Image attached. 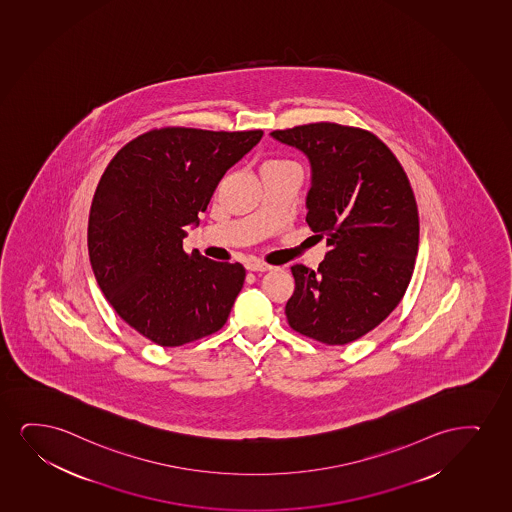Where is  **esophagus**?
Returning a JSON list of instances; mask_svg holds the SVG:
<instances>
[{"instance_id":"34e87169","label":"esophagus","mask_w":512,"mask_h":512,"mask_svg":"<svg viewBox=\"0 0 512 512\" xmlns=\"http://www.w3.org/2000/svg\"><path fill=\"white\" fill-rule=\"evenodd\" d=\"M246 269L252 271V273H266V271H271L273 266L264 264V262H250V264H246Z\"/></svg>"}]
</instances>
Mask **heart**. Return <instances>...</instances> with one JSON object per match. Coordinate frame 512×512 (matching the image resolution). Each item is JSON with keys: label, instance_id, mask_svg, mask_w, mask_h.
<instances>
[{"label": "heart", "instance_id": "obj_1", "mask_svg": "<svg viewBox=\"0 0 512 512\" xmlns=\"http://www.w3.org/2000/svg\"><path fill=\"white\" fill-rule=\"evenodd\" d=\"M283 166H292L286 161H269L266 165L262 166V170H271V168H283Z\"/></svg>", "mask_w": 512, "mask_h": 512}]
</instances>
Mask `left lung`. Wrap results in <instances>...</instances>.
Masks as SVG:
<instances>
[{
    "mask_svg": "<svg viewBox=\"0 0 512 512\" xmlns=\"http://www.w3.org/2000/svg\"><path fill=\"white\" fill-rule=\"evenodd\" d=\"M311 163L306 222L328 252L292 266L285 314L295 332L344 346L379 326L405 295L419 252V212L403 166L372 132L337 123L274 130Z\"/></svg>",
    "mask_w": 512,
    "mask_h": 512,
    "instance_id": "1",
    "label": "left lung"
}]
</instances>
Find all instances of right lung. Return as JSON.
I'll return each instance as SVG.
<instances>
[{
    "instance_id": "1",
    "label": "right lung",
    "mask_w": 512,
    "mask_h": 512,
    "mask_svg": "<svg viewBox=\"0 0 512 512\" xmlns=\"http://www.w3.org/2000/svg\"><path fill=\"white\" fill-rule=\"evenodd\" d=\"M264 132L168 127L121 147L93 194L88 253L120 318L163 347L220 330L245 283V267L182 246L224 173Z\"/></svg>"
}]
</instances>
